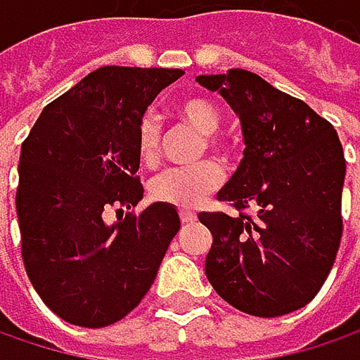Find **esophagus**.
<instances>
[{
    "label": "esophagus",
    "mask_w": 360,
    "mask_h": 360,
    "mask_svg": "<svg viewBox=\"0 0 360 360\" xmlns=\"http://www.w3.org/2000/svg\"><path fill=\"white\" fill-rule=\"evenodd\" d=\"M179 219H181V223H193V221H195V214H193V212H189V210H181Z\"/></svg>",
    "instance_id": "esophagus-1"
}]
</instances>
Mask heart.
Returning <instances> with one entry per match:
<instances>
[{"instance_id": "heart-1", "label": "heart", "mask_w": 360, "mask_h": 360, "mask_svg": "<svg viewBox=\"0 0 360 360\" xmlns=\"http://www.w3.org/2000/svg\"><path fill=\"white\" fill-rule=\"evenodd\" d=\"M175 116L183 124L193 129L204 137L202 156L208 150L212 156L227 158L231 146L217 135L221 129L223 116L206 98H187L175 106ZM135 150L137 158L146 167H154L160 160V129L154 118L146 116L137 124L135 133ZM223 169L217 162H204L193 169H169L154 177L150 183V198L160 204L177 206V208H195L200 206L206 195L217 191L223 183Z\"/></svg>"}]
</instances>
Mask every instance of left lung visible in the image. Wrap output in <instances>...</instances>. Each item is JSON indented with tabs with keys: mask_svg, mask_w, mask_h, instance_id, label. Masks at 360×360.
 <instances>
[{
	"mask_svg": "<svg viewBox=\"0 0 360 360\" xmlns=\"http://www.w3.org/2000/svg\"><path fill=\"white\" fill-rule=\"evenodd\" d=\"M195 81L227 100L246 143L238 171L217 195L240 214H198L212 233L206 277L242 313L298 311L321 290L342 240L346 160L338 133L302 100L250 70Z\"/></svg>",
	"mask_w": 360,
	"mask_h": 360,
	"instance_id": "1",
	"label": "left lung"
}]
</instances>
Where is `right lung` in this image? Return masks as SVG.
Here are the masks:
<instances>
[{
  "instance_id": "obj_1",
  "label": "right lung",
  "mask_w": 360,
  "mask_h": 360,
  "mask_svg": "<svg viewBox=\"0 0 360 360\" xmlns=\"http://www.w3.org/2000/svg\"><path fill=\"white\" fill-rule=\"evenodd\" d=\"M179 68L104 66L47 104L20 150L16 212L22 260L41 300L64 321L106 327L152 288L181 227L175 206L143 198L135 133Z\"/></svg>"
}]
</instances>
